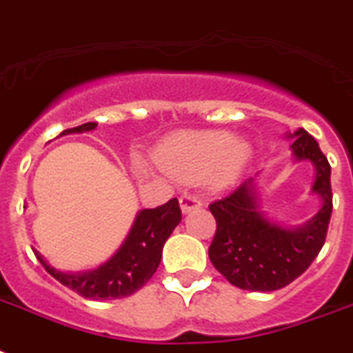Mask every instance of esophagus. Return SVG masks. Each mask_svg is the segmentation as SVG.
<instances>
[{
    "label": "esophagus",
    "mask_w": 353,
    "mask_h": 353,
    "mask_svg": "<svg viewBox=\"0 0 353 353\" xmlns=\"http://www.w3.org/2000/svg\"><path fill=\"white\" fill-rule=\"evenodd\" d=\"M179 206H181L183 214H188V212L196 210V208H201L203 203L199 197L192 196V194H185V196L179 197Z\"/></svg>",
    "instance_id": "obj_1"
}]
</instances>
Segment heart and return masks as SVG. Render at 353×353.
<instances>
[{
	"instance_id": "heart-1",
	"label": "heart",
	"mask_w": 353,
	"mask_h": 353,
	"mask_svg": "<svg viewBox=\"0 0 353 353\" xmlns=\"http://www.w3.org/2000/svg\"><path fill=\"white\" fill-rule=\"evenodd\" d=\"M252 148L245 139H234L223 130L181 132L156 150V161L177 179H201L221 190L241 177Z\"/></svg>"
}]
</instances>
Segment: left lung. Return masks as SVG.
Listing matches in <instances>:
<instances>
[{"mask_svg":"<svg viewBox=\"0 0 353 353\" xmlns=\"http://www.w3.org/2000/svg\"><path fill=\"white\" fill-rule=\"evenodd\" d=\"M296 161L316 168L312 194L321 199L316 216L303 225L285 226L261 212L256 179H246L230 196L210 205L217 230L208 257L216 270L237 288L274 292L290 285L312 265L326 239L332 216L330 165L306 130L286 134Z\"/></svg>","mask_w":353,"mask_h":353,"instance_id":"8db88e82","label":"left lung"}]
</instances>
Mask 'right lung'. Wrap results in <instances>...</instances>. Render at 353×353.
Segmentation results:
<instances>
[{"instance_id": "1", "label": "right lung", "mask_w": 353, "mask_h": 353, "mask_svg": "<svg viewBox=\"0 0 353 353\" xmlns=\"http://www.w3.org/2000/svg\"><path fill=\"white\" fill-rule=\"evenodd\" d=\"M96 127L97 123H85L61 132V136L81 134ZM179 221L181 208L176 197L157 208L139 210L123 245L110 259L94 270L61 272L48 265L37 250L34 254L50 276L85 299H121L147 285V281L156 274L161 263L163 246Z\"/></svg>"}]
</instances>
